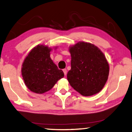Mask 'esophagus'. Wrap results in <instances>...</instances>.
Returning <instances> with one entry per match:
<instances>
[{"label":"esophagus","instance_id":"obj_1","mask_svg":"<svg viewBox=\"0 0 132 132\" xmlns=\"http://www.w3.org/2000/svg\"><path fill=\"white\" fill-rule=\"evenodd\" d=\"M62 71H63V72H64V75H67V69H63V70H62Z\"/></svg>","mask_w":132,"mask_h":132}]
</instances>
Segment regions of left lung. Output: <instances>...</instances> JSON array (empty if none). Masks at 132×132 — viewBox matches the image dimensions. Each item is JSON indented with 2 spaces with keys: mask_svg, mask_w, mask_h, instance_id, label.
<instances>
[{
  "mask_svg": "<svg viewBox=\"0 0 132 132\" xmlns=\"http://www.w3.org/2000/svg\"><path fill=\"white\" fill-rule=\"evenodd\" d=\"M71 70L67 79L71 86L82 95L88 96L101 91L108 78L109 64L98 47L79 42L70 48Z\"/></svg>",
  "mask_w": 132,
  "mask_h": 132,
  "instance_id": "1",
  "label": "left lung"
}]
</instances>
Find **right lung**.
Segmentation results:
<instances>
[{"instance_id": "1", "label": "right lung", "mask_w": 132, "mask_h": 132, "mask_svg": "<svg viewBox=\"0 0 132 132\" xmlns=\"http://www.w3.org/2000/svg\"><path fill=\"white\" fill-rule=\"evenodd\" d=\"M51 49L38 45L30 52L23 62L21 73L26 85L31 91L43 94L50 90L58 80L63 78L50 58Z\"/></svg>"}]
</instances>
